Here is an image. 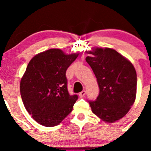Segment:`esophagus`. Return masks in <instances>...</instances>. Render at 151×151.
Returning <instances> with one entry per match:
<instances>
[{"label": "esophagus", "instance_id": "esophagus-1", "mask_svg": "<svg viewBox=\"0 0 151 151\" xmlns=\"http://www.w3.org/2000/svg\"><path fill=\"white\" fill-rule=\"evenodd\" d=\"M85 94H86V91H81L79 94H78V95H79L80 97H83L85 95Z\"/></svg>", "mask_w": 151, "mask_h": 151}]
</instances>
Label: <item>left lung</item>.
Instances as JSON below:
<instances>
[{"instance_id": "8db88e82", "label": "left lung", "mask_w": 151, "mask_h": 151, "mask_svg": "<svg viewBox=\"0 0 151 151\" xmlns=\"http://www.w3.org/2000/svg\"><path fill=\"white\" fill-rule=\"evenodd\" d=\"M86 62L97 78L100 93L89 101L93 113L109 123L127 114L135 101L137 74L132 63L116 50L96 47Z\"/></svg>"}]
</instances>
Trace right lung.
Listing matches in <instances>:
<instances>
[{
    "label": "right lung",
    "instance_id": "right-lung-1",
    "mask_svg": "<svg viewBox=\"0 0 151 151\" xmlns=\"http://www.w3.org/2000/svg\"><path fill=\"white\" fill-rule=\"evenodd\" d=\"M78 54L53 48L35 56L20 82V94L28 113L46 127L59 125L73 110L78 95L67 89L66 69Z\"/></svg>",
    "mask_w": 151,
    "mask_h": 151
}]
</instances>
